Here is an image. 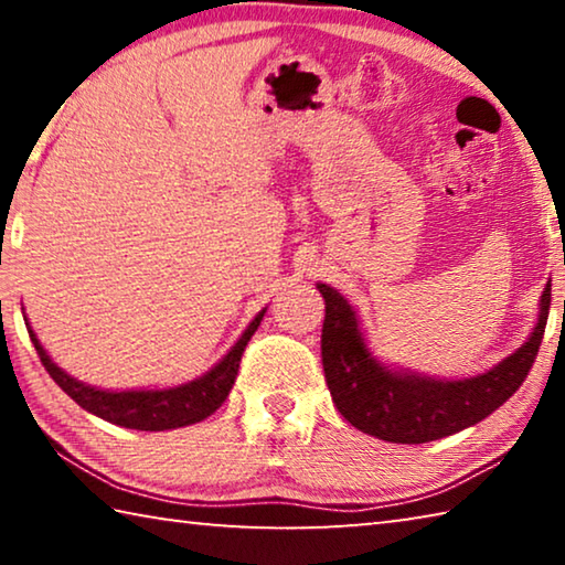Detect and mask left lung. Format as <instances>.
Wrapping results in <instances>:
<instances>
[{"label": "left lung", "instance_id": "8db88e82", "mask_svg": "<svg viewBox=\"0 0 565 565\" xmlns=\"http://www.w3.org/2000/svg\"><path fill=\"white\" fill-rule=\"evenodd\" d=\"M327 301L321 333L323 374L341 416L359 431L391 444H426L478 424L503 406L539 353L551 309V284L541 296L539 323L523 347L491 369L463 381H436L388 371L371 356L359 331L356 311L331 286L319 284Z\"/></svg>", "mask_w": 565, "mask_h": 565}]
</instances>
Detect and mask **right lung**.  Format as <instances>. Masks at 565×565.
Listing matches in <instances>:
<instances>
[{"label": "right lung", "instance_id": "right-lung-1", "mask_svg": "<svg viewBox=\"0 0 565 565\" xmlns=\"http://www.w3.org/2000/svg\"><path fill=\"white\" fill-rule=\"evenodd\" d=\"M264 313H256V319L248 323L244 337L234 343V349L216 363V366L202 379L191 384L164 388V391H99L94 386L82 384L72 376H66L56 363L46 356L36 333L30 329V339L40 353L42 366L50 371L54 384L60 386L66 396H72L82 408L89 414L99 416L109 424L124 428H137V431H167V428L191 426L212 416L214 411L224 404L228 391L234 386L238 374V361L244 356V349L254 331L259 329Z\"/></svg>", "mask_w": 565, "mask_h": 565}]
</instances>
